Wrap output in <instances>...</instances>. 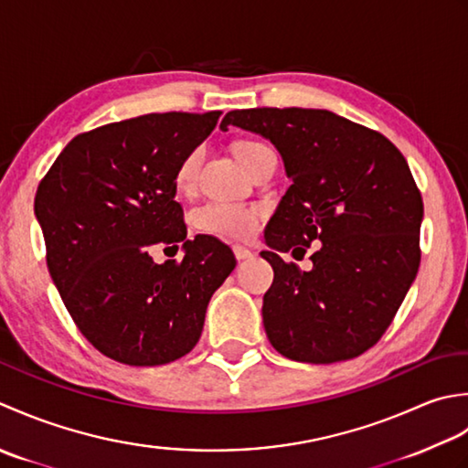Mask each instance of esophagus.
Returning <instances> with one entry per match:
<instances>
[{
    "label": "esophagus",
    "instance_id": "1",
    "mask_svg": "<svg viewBox=\"0 0 468 468\" xmlns=\"http://www.w3.org/2000/svg\"><path fill=\"white\" fill-rule=\"evenodd\" d=\"M232 250H234L236 261H246V259H250V256H252V250H248L246 246H234Z\"/></svg>",
    "mask_w": 468,
    "mask_h": 468
}]
</instances>
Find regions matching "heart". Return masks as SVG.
<instances>
[{
    "label": "heart",
    "mask_w": 468,
    "mask_h": 468,
    "mask_svg": "<svg viewBox=\"0 0 468 468\" xmlns=\"http://www.w3.org/2000/svg\"><path fill=\"white\" fill-rule=\"evenodd\" d=\"M234 154L248 171H252L266 154H271V147H266L264 143L259 141H238L234 145ZM202 157L204 149L194 147L179 161L176 169V187L179 192H189L196 186ZM261 218L262 209L259 206L238 202H207L196 209L194 222L202 232L232 238V240H244V238H250L256 232Z\"/></svg>",
    "instance_id": "1"
}]
</instances>
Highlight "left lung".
Returning <instances> with one entry per match:
<instances>
[{"mask_svg": "<svg viewBox=\"0 0 468 468\" xmlns=\"http://www.w3.org/2000/svg\"><path fill=\"white\" fill-rule=\"evenodd\" d=\"M271 139L292 179L266 226L274 281L264 294L266 337L281 356L333 364L374 347L420 266V189L381 133L323 109H242L222 119ZM314 269L301 273L279 251Z\"/></svg>", "mask_w": 468, "mask_h": 468, "instance_id": "1", "label": "left lung"}]
</instances>
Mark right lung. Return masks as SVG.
<instances>
[{"label": "right lung", "instance_id": "add662e5", "mask_svg": "<svg viewBox=\"0 0 468 468\" xmlns=\"http://www.w3.org/2000/svg\"><path fill=\"white\" fill-rule=\"evenodd\" d=\"M220 111L151 112L76 135L37 186L46 262L72 321L102 356L164 366L202 335L207 303L234 271L214 236L187 240L176 169ZM184 243L157 265L155 245ZM177 247V246H176Z\"/></svg>", "mask_w": 468, "mask_h": 468}]
</instances>
